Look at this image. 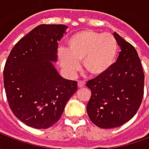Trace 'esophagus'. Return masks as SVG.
I'll list each match as a JSON object with an SVG mask.
<instances>
[{
  "label": "esophagus",
  "mask_w": 149,
  "mask_h": 149,
  "mask_svg": "<svg viewBox=\"0 0 149 149\" xmlns=\"http://www.w3.org/2000/svg\"><path fill=\"white\" fill-rule=\"evenodd\" d=\"M84 84H85V83H84V81H78V87L79 88L84 87Z\"/></svg>",
  "instance_id": "1"
}]
</instances>
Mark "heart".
Returning a JSON list of instances; mask_svg holds the SVG:
<instances>
[{
  "label": "heart",
  "instance_id": "b5f03b06",
  "mask_svg": "<svg viewBox=\"0 0 149 149\" xmlns=\"http://www.w3.org/2000/svg\"><path fill=\"white\" fill-rule=\"evenodd\" d=\"M68 52L60 53L62 66L69 72H75L82 62L84 71L91 77L104 74L115 64L119 45L110 33L86 29L73 34L67 40Z\"/></svg>",
  "mask_w": 149,
  "mask_h": 149
}]
</instances>
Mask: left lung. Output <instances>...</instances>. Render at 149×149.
I'll use <instances>...</instances> for the list:
<instances>
[{
  "mask_svg": "<svg viewBox=\"0 0 149 149\" xmlns=\"http://www.w3.org/2000/svg\"><path fill=\"white\" fill-rule=\"evenodd\" d=\"M120 47L118 58L104 74L86 83L91 90L87 113L101 128L120 127L137 112L144 97V74L136 50L114 32Z\"/></svg>",
  "mask_w": 149,
  "mask_h": 149,
  "instance_id": "1",
  "label": "left lung"
}]
</instances>
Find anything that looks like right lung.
<instances>
[{"mask_svg": "<svg viewBox=\"0 0 149 149\" xmlns=\"http://www.w3.org/2000/svg\"><path fill=\"white\" fill-rule=\"evenodd\" d=\"M64 24H40L22 37L8 55L4 86L8 105L17 118L32 128H48L61 118L77 82L62 78L56 61L57 41Z\"/></svg>", "mask_w": 149, "mask_h": 149, "instance_id": "right-lung-1", "label": "right lung"}]
</instances>
